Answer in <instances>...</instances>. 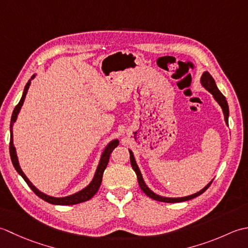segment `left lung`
<instances>
[{"mask_svg": "<svg viewBox=\"0 0 248 248\" xmlns=\"http://www.w3.org/2000/svg\"><path fill=\"white\" fill-rule=\"evenodd\" d=\"M201 84L203 85V87L209 91V92L213 95V97L215 98V100L217 103L219 104V106L221 107V109H223V112H224V115H225V121L227 125H228V118H229V107H228V103H227L226 100V97L225 96L220 93V91L217 89L216 87V83L214 81V79L212 76L208 73L205 72L203 73V75H202L201 77ZM129 154H130V164H131V167H133L134 171L136 172V174H137V179H138V183H139V186L140 188L142 189L143 193L149 196L150 198H152L154 200H157V201H161V202H169V203H174V202H183V201H187V200H190L193 198H196L197 196H199L201 194H203L204 191L209 188V186L212 184V181L210 182V183L205 186V187L203 189H201L200 191H198V193H196L194 195H190V196H187V197H181V198H167V197H161V196H158L154 194L152 190H151L148 186L145 185L144 181L142 179V175H141V172L140 170L138 168L137 164H136V160H135V157H134V154L131 151L129 150Z\"/></svg>", "mask_w": 248, "mask_h": 248, "instance_id": "obj_1", "label": "left lung"}]
</instances>
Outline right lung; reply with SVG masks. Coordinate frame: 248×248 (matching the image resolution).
<instances>
[{"label":"right lung","instance_id":"right-lung-1","mask_svg":"<svg viewBox=\"0 0 248 248\" xmlns=\"http://www.w3.org/2000/svg\"><path fill=\"white\" fill-rule=\"evenodd\" d=\"M34 77H35V75L32 76L31 79H33ZM30 84H31V80H29L28 83L25 84L23 94H22V97H21V99H20L19 104L16 106V107H15V109L13 111L12 120H11V141H9V153H11L12 163H13V165L15 167V169H16L17 172L22 176L23 180L27 182V184L29 185V187L31 188L34 191V193L39 197V198H42L43 200L49 202V203L58 204V205H72V204L81 203V202L90 200L96 193H97L99 186H100V184H102L103 174H104V171L106 169V167H107V165L109 163L110 154L112 153V151L114 150V148H117V146L119 145V140H112L107 146H106V149H105V151H104L103 154H102V157H100L98 167H97V169H96V172H95V175H94L92 182H91V183L87 186V187L83 188L82 190H80V191H78V193H76L74 195H70V196H67V197H62V198H55V197L48 196L46 194L42 193V191H39L31 183V182H30V180L23 173V171L21 170V168H20L18 157H17V154H16V149H15L14 141H13V129H12L13 128V125H14L15 122H16L19 111H20V109H21V107H22L23 102H24V98H25V95H27L28 90L30 88Z\"/></svg>","mask_w":248,"mask_h":248}]
</instances>
